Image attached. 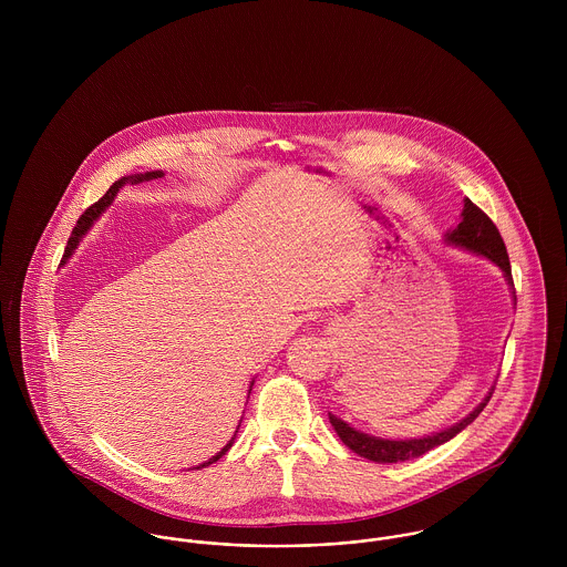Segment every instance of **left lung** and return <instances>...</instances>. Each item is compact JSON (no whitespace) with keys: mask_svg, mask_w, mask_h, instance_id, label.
<instances>
[{"mask_svg":"<svg viewBox=\"0 0 567 567\" xmlns=\"http://www.w3.org/2000/svg\"><path fill=\"white\" fill-rule=\"evenodd\" d=\"M445 243L467 248V250L478 252V255H485L486 259H491L495 266L502 268L506 281L513 286L511 261H508V252H506L504 240H502L497 227L493 225V220L486 216L481 207H476L470 198H465L461 225L456 229H452L450 234H445ZM491 395L493 393H488L485 400L476 405L463 421H458L452 427L441 430V432H436L432 436H423V439L389 441V439H380V436H369L364 432L353 430L349 423H344L336 414H329V423L333 425V430L340 436V441L349 450H353L358 456H364V458H369L373 463H402V461L423 456L425 452H430V450L447 443L450 439H454L461 430H465L485 410Z\"/></svg>","mask_w":567,"mask_h":567,"instance_id":"left-lung-1","label":"left lung"}]
</instances>
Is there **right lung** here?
<instances>
[{
    "instance_id": "obj_1",
    "label": "right lung",
    "mask_w": 567,
    "mask_h": 567,
    "mask_svg": "<svg viewBox=\"0 0 567 567\" xmlns=\"http://www.w3.org/2000/svg\"><path fill=\"white\" fill-rule=\"evenodd\" d=\"M163 176V172H146V174H135V176H124V178H120V181H115L111 187H109V192L97 200V203H93L84 214H82L81 218H79V223H76V227H74V231H72V238H70V243H68V248H65V255H63V259L61 261H68L70 259V255L76 250V246L81 243L82 236L86 234V229L93 225V220L113 203V198H115V194H117V189L122 187V185H126L128 181L131 183H142V181H151V178H159ZM250 393V391H248ZM238 432V430H236ZM234 439H236V434H234ZM234 439L216 454V456H212L209 461H205L203 465H198V467H194V470H203V467H207V465H212V463H216L218 458H223L229 450H231V445H234Z\"/></svg>"
}]
</instances>
